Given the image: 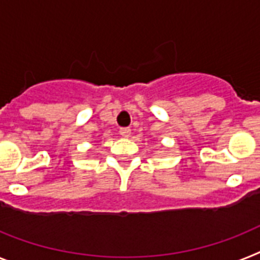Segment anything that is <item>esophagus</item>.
<instances>
[{"mask_svg": "<svg viewBox=\"0 0 260 260\" xmlns=\"http://www.w3.org/2000/svg\"><path fill=\"white\" fill-rule=\"evenodd\" d=\"M120 135L123 137H129L131 136V128L125 126V128H120Z\"/></svg>", "mask_w": 260, "mask_h": 260, "instance_id": "obj_1", "label": "esophagus"}]
</instances>
